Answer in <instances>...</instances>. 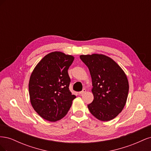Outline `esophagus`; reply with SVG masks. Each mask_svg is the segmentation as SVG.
I'll return each mask as SVG.
<instances>
[{"mask_svg": "<svg viewBox=\"0 0 151 151\" xmlns=\"http://www.w3.org/2000/svg\"><path fill=\"white\" fill-rule=\"evenodd\" d=\"M86 92V89H83V91H81V92H79V94L82 95V94H83L84 93H85Z\"/></svg>", "mask_w": 151, "mask_h": 151, "instance_id": "34e87169", "label": "esophagus"}]
</instances>
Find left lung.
Returning <instances> with one entry per match:
<instances>
[{
    "instance_id": "left-lung-1",
    "label": "left lung",
    "mask_w": 151,
    "mask_h": 151,
    "mask_svg": "<svg viewBox=\"0 0 151 151\" xmlns=\"http://www.w3.org/2000/svg\"><path fill=\"white\" fill-rule=\"evenodd\" d=\"M81 60L88 67L94 95L88 105L91 113L101 121L115 118L124 108L129 93L127 77L113 59L101 54L82 55Z\"/></svg>"
}]
</instances>
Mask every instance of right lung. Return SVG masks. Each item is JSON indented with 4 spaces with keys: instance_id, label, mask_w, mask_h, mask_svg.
Segmentation results:
<instances>
[{
    "instance_id": "add662e5",
    "label": "right lung",
    "mask_w": 151,
    "mask_h": 151,
    "mask_svg": "<svg viewBox=\"0 0 151 151\" xmlns=\"http://www.w3.org/2000/svg\"><path fill=\"white\" fill-rule=\"evenodd\" d=\"M74 57L60 52L45 56L35 67L29 82L32 106L43 119L56 122L65 116L76 96L70 91L68 69Z\"/></svg>"
}]
</instances>
